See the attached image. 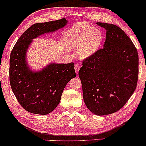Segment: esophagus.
Returning a JSON list of instances; mask_svg holds the SVG:
<instances>
[{
	"label": "esophagus",
	"mask_w": 146,
	"mask_h": 146,
	"mask_svg": "<svg viewBox=\"0 0 146 146\" xmlns=\"http://www.w3.org/2000/svg\"><path fill=\"white\" fill-rule=\"evenodd\" d=\"M80 68V65H79L78 63L75 64V73H76L77 74H78V73Z\"/></svg>",
	"instance_id": "34e87169"
}]
</instances>
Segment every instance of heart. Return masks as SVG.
Returning a JSON list of instances; mask_svg holds the SVG:
<instances>
[{"label": "heart", "instance_id": "1", "mask_svg": "<svg viewBox=\"0 0 146 146\" xmlns=\"http://www.w3.org/2000/svg\"><path fill=\"white\" fill-rule=\"evenodd\" d=\"M71 46H80L79 55L81 58H88L98 51L102 40V33L99 29L80 24L68 35Z\"/></svg>", "mask_w": 146, "mask_h": 146}]
</instances>
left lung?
I'll use <instances>...</instances> for the list:
<instances>
[{
  "instance_id": "obj_1",
  "label": "left lung",
  "mask_w": 146,
  "mask_h": 146,
  "mask_svg": "<svg viewBox=\"0 0 146 146\" xmlns=\"http://www.w3.org/2000/svg\"><path fill=\"white\" fill-rule=\"evenodd\" d=\"M97 24L106 31L104 47L83 60L78 74L86 107L95 115H106L121 109L136 89L139 56L121 28Z\"/></svg>"
}]
</instances>
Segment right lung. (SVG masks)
Returning <instances> with one entry per match:
<instances>
[{"label":"right lung","mask_w":146,"mask_h":146,"mask_svg":"<svg viewBox=\"0 0 146 146\" xmlns=\"http://www.w3.org/2000/svg\"><path fill=\"white\" fill-rule=\"evenodd\" d=\"M64 18L31 25L16 42L10 54L9 82L13 93L24 109L46 115L59 104L64 88L76 76L73 62L51 64L40 71L32 72L27 64V50L33 38L62 28Z\"/></svg>","instance_id":"add662e5"}]
</instances>
